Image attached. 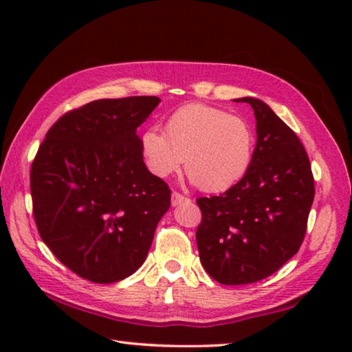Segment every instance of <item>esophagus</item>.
Returning a JSON list of instances; mask_svg holds the SVG:
<instances>
[{"instance_id": "esophagus-1", "label": "esophagus", "mask_w": 352, "mask_h": 352, "mask_svg": "<svg viewBox=\"0 0 352 352\" xmlns=\"http://www.w3.org/2000/svg\"><path fill=\"white\" fill-rule=\"evenodd\" d=\"M183 201H189V199H188V197H184L183 194L177 192V190H174V192H172V205L177 206V205L183 204Z\"/></svg>"}]
</instances>
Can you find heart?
<instances>
[{
	"mask_svg": "<svg viewBox=\"0 0 352 352\" xmlns=\"http://www.w3.org/2000/svg\"><path fill=\"white\" fill-rule=\"evenodd\" d=\"M252 127L241 116L204 104L175 110L164 135L146 130L140 148L147 169L166 178L177 174L186 158V172L206 192H223L245 175L253 158Z\"/></svg>",
	"mask_w": 352,
	"mask_h": 352,
	"instance_id": "obj_1",
	"label": "heart"
}]
</instances>
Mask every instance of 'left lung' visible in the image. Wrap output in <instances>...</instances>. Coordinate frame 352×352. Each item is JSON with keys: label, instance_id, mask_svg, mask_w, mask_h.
Masks as SVG:
<instances>
[{"label": "left lung", "instance_id": "left-lung-1", "mask_svg": "<svg viewBox=\"0 0 352 352\" xmlns=\"http://www.w3.org/2000/svg\"><path fill=\"white\" fill-rule=\"evenodd\" d=\"M237 100L256 116L252 163L223 194L197 199L195 233L201 265L226 285L261 281L298 253L315 195L311 162L294 130L262 100Z\"/></svg>", "mask_w": 352, "mask_h": 352}]
</instances>
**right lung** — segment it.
<instances>
[{
  "mask_svg": "<svg viewBox=\"0 0 352 352\" xmlns=\"http://www.w3.org/2000/svg\"><path fill=\"white\" fill-rule=\"evenodd\" d=\"M157 96L99 99L52 124L31 166L32 214L52 254L111 284L140 269L170 189L147 170L136 135Z\"/></svg>",
  "mask_w": 352,
  "mask_h": 352,
  "instance_id": "obj_1",
  "label": "right lung"
}]
</instances>
